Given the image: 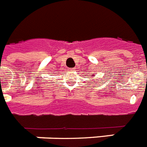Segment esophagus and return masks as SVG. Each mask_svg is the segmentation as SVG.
Instances as JSON below:
<instances>
[{
	"label": "esophagus",
	"mask_w": 147,
	"mask_h": 147,
	"mask_svg": "<svg viewBox=\"0 0 147 147\" xmlns=\"http://www.w3.org/2000/svg\"><path fill=\"white\" fill-rule=\"evenodd\" d=\"M75 70H76V68H70V69H69V70H70V71H71V72H74V71H75Z\"/></svg>",
	"instance_id": "1"
}]
</instances>
